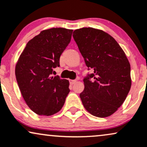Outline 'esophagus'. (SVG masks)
<instances>
[{
    "instance_id": "34e87169",
    "label": "esophagus",
    "mask_w": 147,
    "mask_h": 147,
    "mask_svg": "<svg viewBox=\"0 0 147 147\" xmlns=\"http://www.w3.org/2000/svg\"><path fill=\"white\" fill-rule=\"evenodd\" d=\"M76 82V80H69V83H70V84H71V85L75 84Z\"/></svg>"
}]
</instances>
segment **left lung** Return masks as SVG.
<instances>
[{"label": "left lung", "instance_id": "left-lung-1", "mask_svg": "<svg viewBox=\"0 0 147 147\" xmlns=\"http://www.w3.org/2000/svg\"><path fill=\"white\" fill-rule=\"evenodd\" d=\"M73 37L88 69L93 71L84 79V90L80 94L83 105L92 115L109 117L130 90L129 61L117 41L102 30L82 28L76 30Z\"/></svg>", "mask_w": 147, "mask_h": 147}]
</instances>
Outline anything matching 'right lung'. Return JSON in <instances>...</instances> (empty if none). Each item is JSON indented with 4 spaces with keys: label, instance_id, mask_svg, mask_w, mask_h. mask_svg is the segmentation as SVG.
Here are the masks:
<instances>
[{
    "label": "right lung",
    "instance_id": "add662e5",
    "mask_svg": "<svg viewBox=\"0 0 147 147\" xmlns=\"http://www.w3.org/2000/svg\"><path fill=\"white\" fill-rule=\"evenodd\" d=\"M72 30L42 31L26 45L15 66V76L23 98L32 111L52 115L61 109L69 92L67 80L51 77L53 68L71 38Z\"/></svg>",
    "mask_w": 147,
    "mask_h": 147
}]
</instances>
